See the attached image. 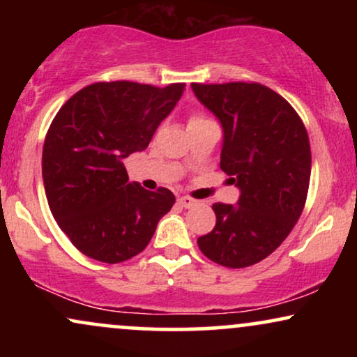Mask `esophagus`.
<instances>
[{
  "mask_svg": "<svg viewBox=\"0 0 357 357\" xmlns=\"http://www.w3.org/2000/svg\"><path fill=\"white\" fill-rule=\"evenodd\" d=\"M178 202H179V204H181L183 208H192V206H196V204H198V202H196V199L190 198V196H181V198H179Z\"/></svg>",
  "mask_w": 357,
  "mask_h": 357,
  "instance_id": "esophagus-1",
  "label": "esophagus"
}]
</instances>
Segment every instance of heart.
Here are the masks:
<instances>
[{"mask_svg": "<svg viewBox=\"0 0 357 357\" xmlns=\"http://www.w3.org/2000/svg\"><path fill=\"white\" fill-rule=\"evenodd\" d=\"M204 121H208V119L202 116V114H192V116L190 117V126L191 124H198V122H204Z\"/></svg>", "mask_w": 357, "mask_h": 357, "instance_id": "obj_1", "label": "heart"}]
</instances>
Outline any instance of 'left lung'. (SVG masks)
Returning a JSON list of instances; mask_svg holds the SVG:
<instances>
[{
	"mask_svg": "<svg viewBox=\"0 0 357 357\" xmlns=\"http://www.w3.org/2000/svg\"><path fill=\"white\" fill-rule=\"evenodd\" d=\"M223 127L220 167L240 190L236 204H213L215 228L198 238L204 257L243 268L280 247L304 210L310 144L302 119L260 84H191Z\"/></svg>",
	"mask_w": 357,
	"mask_h": 357,
	"instance_id": "1",
	"label": "left lung"
}]
</instances>
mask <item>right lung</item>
I'll return each mask as SVG.
<instances>
[{
  "label": "right lung",
  "mask_w": 357,
  "mask_h": 357,
  "mask_svg": "<svg viewBox=\"0 0 357 357\" xmlns=\"http://www.w3.org/2000/svg\"><path fill=\"white\" fill-rule=\"evenodd\" d=\"M183 92L184 84L97 82L53 119L43 144L45 192L53 218L84 255L104 264L136 257L173 208V192L130 183L122 161L149 146Z\"/></svg>",
  "instance_id": "obj_1"
}]
</instances>
